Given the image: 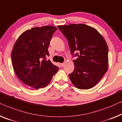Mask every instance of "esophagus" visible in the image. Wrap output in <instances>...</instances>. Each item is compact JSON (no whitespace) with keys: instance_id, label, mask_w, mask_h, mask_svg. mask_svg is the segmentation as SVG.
Listing matches in <instances>:
<instances>
[{"instance_id":"1","label":"esophagus","mask_w":122,"mask_h":122,"mask_svg":"<svg viewBox=\"0 0 122 122\" xmlns=\"http://www.w3.org/2000/svg\"><path fill=\"white\" fill-rule=\"evenodd\" d=\"M60 65L61 67H63L65 65V63H60Z\"/></svg>"}]
</instances>
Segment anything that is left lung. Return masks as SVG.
Masks as SVG:
<instances>
[{"mask_svg": "<svg viewBox=\"0 0 122 122\" xmlns=\"http://www.w3.org/2000/svg\"><path fill=\"white\" fill-rule=\"evenodd\" d=\"M58 27L68 41L71 54L77 57L73 60L75 69L69 75L70 80L78 89L92 88L108 68V48L105 40L97 30L83 24Z\"/></svg>", "mask_w": 122, "mask_h": 122, "instance_id": "1", "label": "left lung"}]
</instances>
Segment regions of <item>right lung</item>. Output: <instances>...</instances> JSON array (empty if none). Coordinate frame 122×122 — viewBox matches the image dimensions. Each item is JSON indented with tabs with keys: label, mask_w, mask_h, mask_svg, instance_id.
<instances>
[{
	"label": "right lung",
	"mask_w": 122,
	"mask_h": 122,
	"mask_svg": "<svg viewBox=\"0 0 122 122\" xmlns=\"http://www.w3.org/2000/svg\"><path fill=\"white\" fill-rule=\"evenodd\" d=\"M57 28L52 26L36 27L20 35L12 50V65L20 81L38 90L49 85L59 67L46 60L48 47Z\"/></svg>",
	"instance_id": "obj_1"
}]
</instances>
